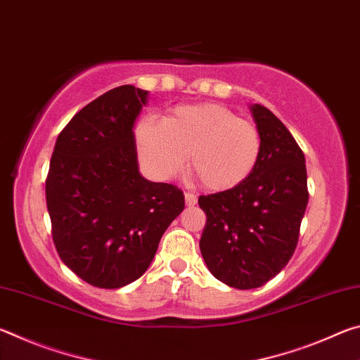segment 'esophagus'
Instances as JSON below:
<instances>
[{"mask_svg": "<svg viewBox=\"0 0 360 360\" xmlns=\"http://www.w3.org/2000/svg\"><path fill=\"white\" fill-rule=\"evenodd\" d=\"M184 198H186V205L187 206H195V205H197V195H195V193L186 192L184 193Z\"/></svg>", "mask_w": 360, "mask_h": 360, "instance_id": "1", "label": "esophagus"}]
</instances>
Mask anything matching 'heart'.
Returning a JSON list of instances; mask_svg holds the SVG:
<instances>
[{"label": "heart", "mask_w": 360, "mask_h": 360, "mask_svg": "<svg viewBox=\"0 0 360 360\" xmlns=\"http://www.w3.org/2000/svg\"><path fill=\"white\" fill-rule=\"evenodd\" d=\"M139 154L157 178L168 179L191 162L206 191L225 192L243 184L257 165L262 138L257 125L222 105L179 106L160 120L136 127Z\"/></svg>", "instance_id": "1"}]
</instances>
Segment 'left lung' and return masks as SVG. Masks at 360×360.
I'll use <instances>...</instances> for the list:
<instances>
[{
    "label": "left lung",
    "instance_id": "left-lung-1",
    "mask_svg": "<svg viewBox=\"0 0 360 360\" xmlns=\"http://www.w3.org/2000/svg\"><path fill=\"white\" fill-rule=\"evenodd\" d=\"M262 149L251 176L231 191L202 195L206 266L235 289H255L288 265L308 205L307 165L294 136L270 109L251 106Z\"/></svg>",
    "mask_w": 360,
    "mask_h": 360
}]
</instances>
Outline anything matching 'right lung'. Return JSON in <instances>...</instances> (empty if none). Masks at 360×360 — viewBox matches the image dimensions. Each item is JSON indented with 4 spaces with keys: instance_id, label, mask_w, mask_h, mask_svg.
I'll list each match as a JSON object with an SVG mask.
<instances>
[{
    "instance_id": "obj_1",
    "label": "right lung",
    "mask_w": 360,
    "mask_h": 360,
    "mask_svg": "<svg viewBox=\"0 0 360 360\" xmlns=\"http://www.w3.org/2000/svg\"><path fill=\"white\" fill-rule=\"evenodd\" d=\"M148 92L120 85L82 108L57 138L46 181L53 245L63 264L101 289L148 270L184 195L139 174L135 120Z\"/></svg>"
}]
</instances>
